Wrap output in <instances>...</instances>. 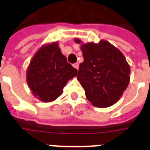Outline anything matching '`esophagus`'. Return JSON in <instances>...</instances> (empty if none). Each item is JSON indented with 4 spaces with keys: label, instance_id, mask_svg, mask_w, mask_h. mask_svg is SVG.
Listing matches in <instances>:
<instances>
[{
    "label": "esophagus",
    "instance_id": "esophagus-1",
    "mask_svg": "<svg viewBox=\"0 0 150 150\" xmlns=\"http://www.w3.org/2000/svg\"><path fill=\"white\" fill-rule=\"evenodd\" d=\"M73 67L75 68V69H76L77 70L79 69V63H78V62H76V63H74V64H73Z\"/></svg>",
    "mask_w": 150,
    "mask_h": 150
}]
</instances>
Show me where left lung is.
<instances>
[{
  "mask_svg": "<svg viewBox=\"0 0 150 150\" xmlns=\"http://www.w3.org/2000/svg\"><path fill=\"white\" fill-rule=\"evenodd\" d=\"M77 44L81 43L79 38ZM84 62L79 65L78 80L93 106H112L123 94L130 81V66L122 52L104 40L81 46Z\"/></svg>",
  "mask_w": 150,
  "mask_h": 150,
  "instance_id": "1",
  "label": "left lung"
}]
</instances>
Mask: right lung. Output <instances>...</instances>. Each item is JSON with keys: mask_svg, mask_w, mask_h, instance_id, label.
Masks as SVG:
<instances>
[{"mask_svg": "<svg viewBox=\"0 0 150 150\" xmlns=\"http://www.w3.org/2000/svg\"><path fill=\"white\" fill-rule=\"evenodd\" d=\"M77 73L61 53L58 43L54 42L41 47L32 57L26 80L35 97L44 103L52 102L62 94L68 81Z\"/></svg>", "mask_w": 150, "mask_h": 150, "instance_id": "1", "label": "right lung"}]
</instances>
